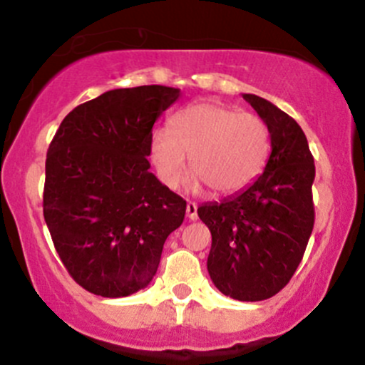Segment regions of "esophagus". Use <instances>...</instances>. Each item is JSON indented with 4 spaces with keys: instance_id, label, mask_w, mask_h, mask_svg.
Segmentation results:
<instances>
[{
    "instance_id": "esophagus-1",
    "label": "esophagus",
    "mask_w": 365,
    "mask_h": 365,
    "mask_svg": "<svg viewBox=\"0 0 365 365\" xmlns=\"http://www.w3.org/2000/svg\"><path fill=\"white\" fill-rule=\"evenodd\" d=\"M187 217H189V220H195L197 218V205L192 201L187 202Z\"/></svg>"
}]
</instances>
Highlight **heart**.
<instances>
[{"label":"heart","instance_id":"obj_1","mask_svg":"<svg viewBox=\"0 0 365 365\" xmlns=\"http://www.w3.org/2000/svg\"><path fill=\"white\" fill-rule=\"evenodd\" d=\"M269 153L271 133L259 115L218 103L189 105L171 118V129L159 128L150 136L152 163L171 189L182 183L190 157L192 189L241 192L259 178Z\"/></svg>","mask_w":365,"mask_h":365}]
</instances>
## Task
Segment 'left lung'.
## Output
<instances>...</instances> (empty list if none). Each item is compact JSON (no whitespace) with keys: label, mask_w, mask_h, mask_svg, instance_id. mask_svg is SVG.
Masks as SVG:
<instances>
[{"label":"left lung","mask_w":365,"mask_h":365,"mask_svg":"<svg viewBox=\"0 0 365 365\" xmlns=\"http://www.w3.org/2000/svg\"><path fill=\"white\" fill-rule=\"evenodd\" d=\"M267 124L264 173L241 192L205 202L197 215L212 232L208 273L224 295L264 301L290 282L314 224V163L301 125L255 94H243Z\"/></svg>","instance_id":"8db88e82"}]
</instances>
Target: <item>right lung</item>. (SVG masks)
<instances>
[{
  "mask_svg": "<svg viewBox=\"0 0 365 365\" xmlns=\"http://www.w3.org/2000/svg\"><path fill=\"white\" fill-rule=\"evenodd\" d=\"M180 89H113L64 117L45 163L43 217L71 278L101 297H125L157 273L187 202L150 173L153 122Z\"/></svg>",
  "mask_w": 365,
  "mask_h": 365,
  "instance_id": "add662e5",
  "label": "right lung"
}]
</instances>
